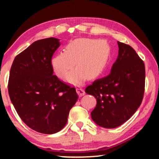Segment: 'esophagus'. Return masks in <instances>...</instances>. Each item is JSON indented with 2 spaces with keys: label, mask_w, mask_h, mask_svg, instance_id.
I'll return each mask as SVG.
<instances>
[{
  "label": "esophagus",
  "mask_w": 159,
  "mask_h": 159,
  "mask_svg": "<svg viewBox=\"0 0 159 159\" xmlns=\"http://www.w3.org/2000/svg\"><path fill=\"white\" fill-rule=\"evenodd\" d=\"M76 92H77V93H78V95H79L80 97L83 96V95H85V91H84V90H83V88H80V87H78V88H76Z\"/></svg>",
  "instance_id": "esophagus-1"
}]
</instances>
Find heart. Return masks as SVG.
<instances>
[{"label": "heart", "instance_id": "b5f03b06", "mask_svg": "<svg viewBox=\"0 0 159 159\" xmlns=\"http://www.w3.org/2000/svg\"><path fill=\"white\" fill-rule=\"evenodd\" d=\"M110 55L107 43L97 39H77L67 45L66 50L54 56L51 64L57 76L63 78L76 64L78 67L66 76L67 82L80 84L87 77L93 79L106 69Z\"/></svg>", "mask_w": 159, "mask_h": 159}]
</instances>
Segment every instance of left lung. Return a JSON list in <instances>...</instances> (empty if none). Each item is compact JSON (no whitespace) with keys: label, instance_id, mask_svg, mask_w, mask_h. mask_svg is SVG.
I'll return each mask as SVG.
<instances>
[{"label":"left lung","instance_id":"1","mask_svg":"<svg viewBox=\"0 0 159 159\" xmlns=\"http://www.w3.org/2000/svg\"><path fill=\"white\" fill-rule=\"evenodd\" d=\"M110 74L85 88L97 105L91 117L99 126L117 128L130 118L142 103L145 84L144 64L133 48L120 42Z\"/></svg>","mask_w":159,"mask_h":159}]
</instances>
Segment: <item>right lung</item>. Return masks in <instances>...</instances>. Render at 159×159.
Segmentation results:
<instances>
[{
    "instance_id": "right-lung-1",
    "label": "right lung",
    "mask_w": 159,
    "mask_h": 159,
    "mask_svg": "<svg viewBox=\"0 0 159 159\" xmlns=\"http://www.w3.org/2000/svg\"><path fill=\"white\" fill-rule=\"evenodd\" d=\"M60 41L52 37L34 42L16 56L10 71L8 93L15 110L26 125L43 134L65 126L79 98L75 88L53 75L51 60Z\"/></svg>"
}]
</instances>
